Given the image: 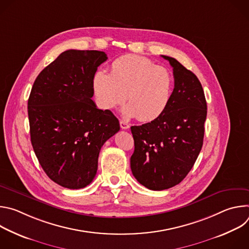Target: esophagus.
I'll return each instance as SVG.
<instances>
[{"mask_svg": "<svg viewBox=\"0 0 249 249\" xmlns=\"http://www.w3.org/2000/svg\"><path fill=\"white\" fill-rule=\"evenodd\" d=\"M120 127H121L122 129H124V130H127V129H129L130 125H129V124H128L126 121L120 120Z\"/></svg>", "mask_w": 249, "mask_h": 249, "instance_id": "1", "label": "esophagus"}]
</instances>
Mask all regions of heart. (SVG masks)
Wrapping results in <instances>:
<instances>
[{
  "instance_id": "b5f03b06",
  "label": "heart",
  "mask_w": 249,
  "mask_h": 249,
  "mask_svg": "<svg viewBox=\"0 0 249 249\" xmlns=\"http://www.w3.org/2000/svg\"><path fill=\"white\" fill-rule=\"evenodd\" d=\"M91 88L98 106L105 110L122 105L128 117L152 121L160 116L171 100L174 78L170 71L139 55H124L114 60L109 74L97 70Z\"/></svg>"
}]
</instances>
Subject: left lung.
I'll return each mask as SVG.
<instances>
[{
  "instance_id": "left-lung-1",
  "label": "left lung",
  "mask_w": 249,
  "mask_h": 249,
  "mask_svg": "<svg viewBox=\"0 0 249 249\" xmlns=\"http://www.w3.org/2000/svg\"><path fill=\"white\" fill-rule=\"evenodd\" d=\"M173 69L174 89L165 111L157 119L132 126L135 150L131 170L151 190L180 183L193 167L203 146L207 102L202 85L191 71L163 56Z\"/></svg>"
}]
</instances>
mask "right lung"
Segmentation results:
<instances>
[{"instance_id": "1", "label": "right lung", "mask_w": 249, "mask_h": 249, "mask_svg": "<svg viewBox=\"0 0 249 249\" xmlns=\"http://www.w3.org/2000/svg\"><path fill=\"white\" fill-rule=\"evenodd\" d=\"M106 60L102 51L67 50L41 71L30 91L32 148L49 178L65 188L93 180L101 147L120 130L114 114L91 99L92 76Z\"/></svg>"}]
</instances>
